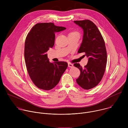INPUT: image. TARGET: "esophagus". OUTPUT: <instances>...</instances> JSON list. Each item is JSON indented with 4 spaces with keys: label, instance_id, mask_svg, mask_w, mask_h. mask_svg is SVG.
Returning <instances> with one entry per match:
<instances>
[{
    "label": "esophagus",
    "instance_id": "esophagus-1",
    "mask_svg": "<svg viewBox=\"0 0 128 128\" xmlns=\"http://www.w3.org/2000/svg\"><path fill=\"white\" fill-rule=\"evenodd\" d=\"M68 66L70 68H72L73 67H74V65H73L72 63H68Z\"/></svg>",
    "mask_w": 128,
    "mask_h": 128
}]
</instances>
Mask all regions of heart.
Returning a JSON list of instances; mask_svg holds the SVG:
<instances>
[{
    "label": "heart",
    "instance_id": "obj_1",
    "mask_svg": "<svg viewBox=\"0 0 128 128\" xmlns=\"http://www.w3.org/2000/svg\"><path fill=\"white\" fill-rule=\"evenodd\" d=\"M69 34H78V35H80V34H79V33L78 31H73V32H71Z\"/></svg>",
    "mask_w": 128,
    "mask_h": 128
}]
</instances>
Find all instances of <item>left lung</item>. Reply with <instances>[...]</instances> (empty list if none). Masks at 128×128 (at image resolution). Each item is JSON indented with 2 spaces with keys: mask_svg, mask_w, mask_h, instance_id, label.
Listing matches in <instances>:
<instances>
[{
  "mask_svg": "<svg viewBox=\"0 0 128 128\" xmlns=\"http://www.w3.org/2000/svg\"><path fill=\"white\" fill-rule=\"evenodd\" d=\"M74 22L84 31L82 42L78 52H84V56L88 58V63L84 68L79 63L74 64L80 71L76 80L80 87L90 90L97 86L104 76L107 63L105 44L100 31L93 22L84 20Z\"/></svg>",
  "mask_w": 128,
  "mask_h": 128,
  "instance_id": "obj_1",
  "label": "left lung"
}]
</instances>
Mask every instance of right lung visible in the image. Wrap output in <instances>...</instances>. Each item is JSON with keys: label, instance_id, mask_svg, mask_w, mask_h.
Returning a JSON list of instances; mask_svg holds the SVG:
<instances>
[{"label": "right lung", "instance_id": "right-lung-1", "mask_svg": "<svg viewBox=\"0 0 128 128\" xmlns=\"http://www.w3.org/2000/svg\"><path fill=\"white\" fill-rule=\"evenodd\" d=\"M66 29L52 23L35 24L27 35L24 57L29 76L34 84L44 90L53 88L68 67L66 62L50 63L46 52L53 47L55 32Z\"/></svg>", "mask_w": 128, "mask_h": 128}]
</instances>
